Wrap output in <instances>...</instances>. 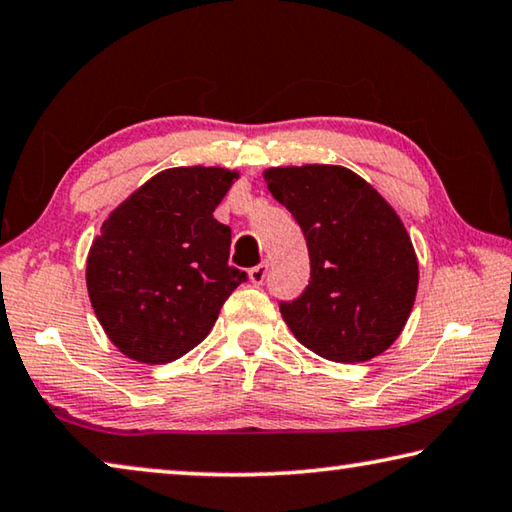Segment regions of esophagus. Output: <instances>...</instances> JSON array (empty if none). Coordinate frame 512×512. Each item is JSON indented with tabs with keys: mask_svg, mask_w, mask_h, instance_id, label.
Listing matches in <instances>:
<instances>
[{
	"mask_svg": "<svg viewBox=\"0 0 512 512\" xmlns=\"http://www.w3.org/2000/svg\"><path fill=\"white\" fill-rule=\"evenodd\" d=\"M267 272H270V265H267V263H261V265L251 267V270H249L251 283H256V286H263L265 279H267Z\"/></svg>",
	"mask_w": 512,
	"mask_h": 512,
	"instance_id": "1",
	"label": "esophagus"
}]
</instances>
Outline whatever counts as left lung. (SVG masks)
Here are the masks:
<instances>
[{
	"instance_id": "obj_1",
	"label": "left lung",
	"mask_w": 512,
	"mask_h": 512,
	"mask_svg": "<svg viewBox=\"0 0 512 512\" xmlns=\"http://www.w3.org/2000/svg\"><path fill=\"white\" fill-rule=\"evenodd\" d=\"M272 197L306 238L311 279L279 301L301 345L335 363H363L388 349L413 308L417 258L388 201L347 167L301 165L265 172Z\"/></svg>"
}]
</instances>
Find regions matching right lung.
<instances>
[{"label":"right lung","mask_w":512,"mask_h":512,"mask_svg":"<svg viewBox=\"0 0 512 512\" xmlns=\"http://www.w3.org/2000/svg\"><path fill=\"white\" fill-rule=\"evenodd\" d=\"M236 172L172 167L108 215L92 242L88 295L124 356L163 365L195 349L247 272L229 265L231 229L213 211Z\"/></svg>","instance_id":"add662e5"}]
</instances>
